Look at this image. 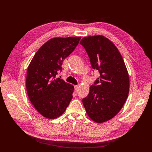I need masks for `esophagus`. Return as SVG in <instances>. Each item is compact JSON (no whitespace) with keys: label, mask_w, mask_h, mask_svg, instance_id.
<instances>
[{"label":"esophagus","mask_w":152,"mask_h":152,"mask_svg":"<svg viewBox=\"0 0 152 152\" xmlns=\"http://www.w3.org/2000/svg\"><path fill=\"white\" fill-rule=\"evenodd\" d=\"M78 88H79V87H78V86H74V89H75V91H78Z\"/></svg>","instance_id":"esophagus-1"}]
</instances>
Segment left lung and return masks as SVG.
<instances>
[{"mask_svg": "<svg viewBox=\"0 0 152 152\" xmlns=\"http://www.w3.org/2000/svg\"><path fill=\"white\" fill-rule=\"evenodd\" d=\"M99 77L82 99L89 117L96 123L107 121L118 114L128 97L129 78L124 61L114 43L102 35L80 41Z\"/></svg>", "mask_w": 152, "mask_h": 152, "instance_id": "obj_1", "label": "left lung"}]
</instances>
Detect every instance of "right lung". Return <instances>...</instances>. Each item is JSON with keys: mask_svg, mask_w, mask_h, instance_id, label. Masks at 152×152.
<instances>
[{"mask_svg": "<svg viewBox=\"0 0 152 152\" xmlns=\"http://www.w3.org/2000/svg\"><path fill=\"white\" fill-rule=\"evenodd\" d=\"M81 37L53 38L42 46L28 66L27 92L30 101L44 117L62 115L72 99L74 86L57 78L63 60L75 49Z\"/></svg>", "mask_w": 152, "mask_h": 152, "instance_id": "add662e5", "label": "right lung"}]
</instances>
